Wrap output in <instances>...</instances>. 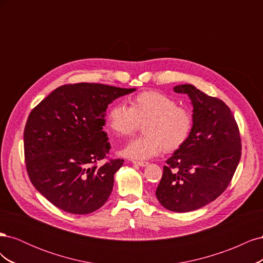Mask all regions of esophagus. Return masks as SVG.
<instances>
[{
  "label": "esophagus",
  "instance_id": "34e87169",
  "mask_svg": "<svg viewBox=\"0 0 263 263\" xmlns=\"http://www.w3.org/2000/svg\"><path fill=\"white\" fill-rule=\"evenodd\" d=\"M133 163L135 165H139V166H146V165H148V162H145V161H133Z\"/></svg>",
  "mask_w": 263,
  "mask_h": 263
}]
</instances>
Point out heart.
Here are the masks:
<instances>
[{"label": "heart", "mask_w": 263, "mask_h": 263, "mask_svg": "<svg viewBox=\"0 0 263 263\" xmlns=\"http://www.w3.org/2000/svg\"><path fill=\"white\" fill-rule=\"evenodd\" d=\"M142 123L144 136L121 150L122 156L132 160H148L163 148L170 153L181 148L192 132L193 118L173 98L157 91L137 94L130 100L129 107L116 103L107 110L106 125L117 136H129Z\"/></svg>", "instance_id": "heart-1"}]
</instances>
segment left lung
Wrapping results in <instances>:
<instances>
[{
  "instance_id": "1",
  "label": "left lung",
  "mask_w": 263,
  "mask_h": 263,
  "mask_svg": "<svg viewBox=\"0 0 263 263\" xmlns=\"http://www.w3.org/2000/svg\"><path fill=\"white\" fill-rule=\"evenodd\" d=\"M193 106L192 132L163 166L156 196L166 210L185 213L210 204L232 181L241 157V141L232 110L192 84L173 87ZM177 168V173H172Z\"/></svg>"
}]
</instances>
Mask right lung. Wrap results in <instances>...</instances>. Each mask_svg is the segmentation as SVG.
<instances>
[{"label":"right lung","mask_w":263,"mask_h":263,"mask_svg":"<svg viewBox=\"0 0 263 263\" xmlns=\"http://www.w3.org/2000/svg\"><path fill=\"white\" fill-rule=\"evenodd\" d=\"M136 89L99 83L62 85L31 110L24 130V150L35 189L58 209L93 213L108 200L114 174L124 160L94 163L110 149L103 130L108 104Z\"/></svg>","instance_id":"1"}]
</instances>
